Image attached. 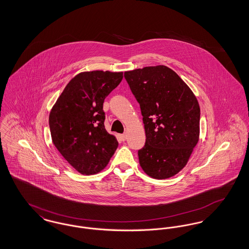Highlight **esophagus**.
<instances>
[{
    "label": "esophagus",
    "mask_w": 249,
    "mask_h": 249,
    "mask_svg": "<svg viewBox=\"0 0 249 249\" xmlns=\"http://www.w3.org/2000/svg\"><path fill=\"white\" fill-rule=\"evenodd\" d=\"M119 138H120L121 141L124 142V141L127 139V135H126V134H120V135H119Z\"/></svg>",
    "instance_id": "obj_1"
}]
</instances>
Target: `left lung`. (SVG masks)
<instances>
[{
    "label": "left lung",
    "instance_id": "8db88e82",
    "mask_svg": "<svg viewBox=\"0 0 249 249\" xmlns=\"http://www.w3.org/2000/svg\"><path fill=\"white\" fill-rule=\"evenodd\" d=\"M140 104L145 144L139 163L150 178L166 179L188 163L200 138V106L190 87L164 65L124 72Z\"/></svg>",
    "mask_w": 249,
    "mask_h": 249
}]
</instances>
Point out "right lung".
Here are the masks:
<instances>
[{"mask_svg":"<svg viewBox=\"0 0 249 249\" xmlns=\"http://www.w3.org/2000/svg\"><path fill=\"white\" fill-rule=\"evenodd\" d=\"M122 78V71H82L67 84L50 111L52 142L82 175L100 173L118 148L116 136L105 128L103 105Z\"/></svg>","mask_w":249,"mask_h":249,"instance_id":"obj_1","label":"right lung"}]
</instances>
